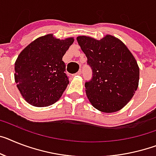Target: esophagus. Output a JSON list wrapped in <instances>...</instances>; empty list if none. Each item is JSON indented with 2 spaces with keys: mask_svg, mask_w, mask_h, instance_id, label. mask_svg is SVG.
Wrapping results in <instances>:
<instances>
[{
  "mask_svg": "<svg viewBox=\"0 0 156 156\" xmlns=\"http://www.w3.org/2000/svg\"><path fill=\"white\" fill-rule=\"evenodd\" d=\"M75 74H77V75H81V74H82V70H78V71Z\"/></svg>",
  "mask_w": 156,
  "mask_h": 156,
  "instance_id": "1",
  "label": "esophagus"
}]
</instances>
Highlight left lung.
Wrapping results in <instances>:
<instances>
[{
	"instance_id": "1",
	"label": "left lung",
	"mask_w": 156,
	"mask_h": 156,
	"mask_svg": "<svg viewBox=\"0 0 156 156\" xmlns=\"http://www.w3.org/2000/svg\"><path fill=\"white\" fill-rule=\"evenodd\" d=\"M77 41L92 69L91 80L85 83L90 102L103 112L121 109L138 88L140 69L133 54L110 35L100 40L78 36Z\"/></svg>"
}]
</instances>
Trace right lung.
Here are the masks:
<instances>
[{
	"label": "right lung",
	"instance_id": "obj_1",
	"mask_svg": "<svg viewBox=\"0 0 156 156\" xmlns=\"http://www.w3.org/2000/svg\"><path fill=\"white\" fill-rule=\"evenodd\" d=\"M74 38H38L20 52L15 62V82L24 100L36 107L49 106L61 98L69 84L62 56Z\"/></svg>",
	"mask_w": 156,
	"mask_h": 156
}]
</instances>
